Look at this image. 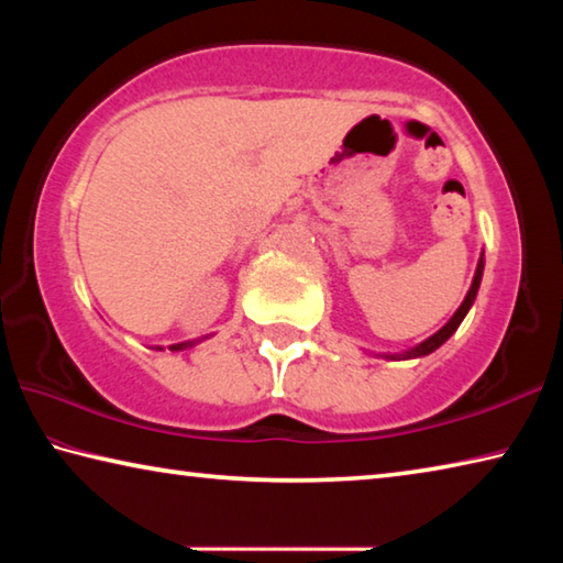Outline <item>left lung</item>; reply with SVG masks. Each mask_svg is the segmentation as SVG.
<instances>
[{
	"label": "left lung",
	"instance_id": "left-lung-1",
	"mask_svg": "<svg viewBox=\"0 0 563 563\" xmlns=\"http://www.w3.org/2000/svg\"><path fill=\"white\" fill-rule=\"evenodd\" d=\"M482 271H484V263L479 261V265H476V275H474V283H472V288H470V292H466L464 302L460 305V310L454 312L452 320L446 322V325H444L440 332H434V335H432L430 340H424L422 345H417L415 350L405 352V355H393V360H395V357H402V360H407V357H422V355H430V352H434L437 347H440L442 342L450 340V338H452V332H454L456 328H460V322L464 320L466 310L472 308V302H474V298H476V290H479V283H482Z\"/></svg>",
	"mask_w": 563,
	"mask_h": 563
}]
</instances>
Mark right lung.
I'll list each match as a JSON object with an SVG mask.
<instances>
[{"label":"right lung","instance_id":"right-lung-1","mask_svg":"<svg viewBox=\"0 0 563 563\" xmlns=\"http://www.w3.org/2000/svg\"><path fill=\"white\" fill-rule=\"evenodd\" d=\"M186 345H190V342H184V345H170V350H180V347H186Z\"/></svg>","mask_w":563,"mask_h":563}]
</instances>
